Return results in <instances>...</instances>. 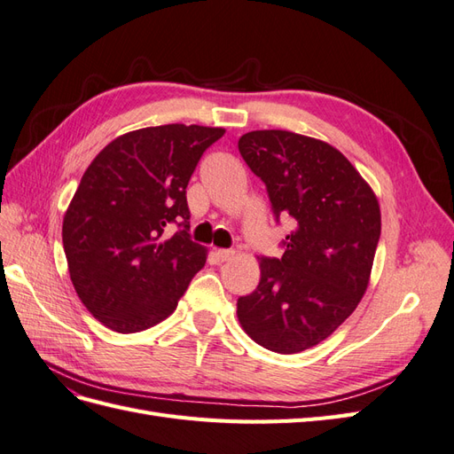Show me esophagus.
I'll use <instances>...</instances> for the list:
<instances>
[{"instance_id":"obj_1","label":"esophagus","mask_w":454,"mask_h":454,"mask_svg":"<svg viewBox=\"0 0 454 454\" xmlns=\"http://www.w3.org/2000/svg\"><path fill=\"white\" fill-rule=\"evenodd\" d=\"M214 255H215V259H217V261H222V263H223V261H229L232 255H235V252H232V250H222V248H217V250L214 252Z\"/></svg>"}]
</instances>
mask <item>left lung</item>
<instances>
[{
  "label": "left lung",
  "mask_w": 454,
  "mask_h": 454,
  "mask_svg": "<svg viewBox=\"0 0 454 454\" xmlns=\"http://www.w3.org/2000/svg\"><path fill=\"white\" fill-rule=\"evenodd\" d=\"M239 151L265 182L272 210L290 215L280 259L259 257L261 278L237 301L242 329L278 354L312 348L362 301L380 237L373 189L339 149L290 130H252Z\"/></svg>",
  "instance_id": "8db88e82"
}]
</instances>
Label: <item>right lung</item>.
Here are the masks:
<instances>
[{"instance_id": "obj_1", "label": "right lung", "mask_w": 454, "mask_h": 454, "mask_svg": "<svg viewBox=\"0 0 454 454\" xmlns=\"http://www.w3.org/2000/svg\"><path fill=\"white\" fill-rule=\"evenodd\" d=\"M219 127L162 125L109 142L89 164L62 223L67 270L87 310L117 333L176 310L208 250L189 239L185 187ZM178 231L168 239L163 231Z\"/></svg>"}]
</instances>
